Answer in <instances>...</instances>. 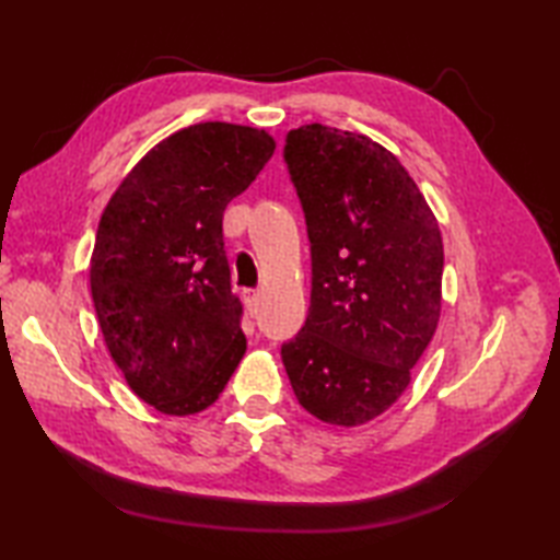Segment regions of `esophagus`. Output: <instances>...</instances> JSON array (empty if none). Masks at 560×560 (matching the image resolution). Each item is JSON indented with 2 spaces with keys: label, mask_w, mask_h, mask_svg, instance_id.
<instances>
[{
  "label": "esophagus",
  "mask_w": 560,
  "mask_h": 560,
  "mask_svg": "<svg viewBox=\"0 0 560 560\" xmlns=\"http://www.w3.org/2000/svg\"><path fill=\"white\" fill-rule=\"evenodd\" d=\"M257 291L255 289H243V301H245V305H247V311H255V305H257Z\"/></svg>",
  "instance_id": "obj_1"
}]
</instances>
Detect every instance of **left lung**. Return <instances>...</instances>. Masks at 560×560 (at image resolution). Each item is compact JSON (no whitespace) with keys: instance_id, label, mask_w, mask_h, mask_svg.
<instances>
[{"instance_id":"1","label":"left lung","mask_w":560,"mask_h":560,"mask_svg":"<svg viewBox=\"0 0 560 560\" xmlns=\"http://www.w3.org/2000/svg\"><path fill=\"white\" fill-rule=\"evenodd\" d=\"M283 159L305 211L313 291L281 361L305 411L363 425L401 397L435 335L443 237L413 177L371 137L303 125Z\"/></svg>"}]
</instances>
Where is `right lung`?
<instances>
[{
  "mask_svg": "<svg viewBox=\"0 0 560 560\" xmlns=\"http://www.w3.org/2000/svg\"><path fill=\"white\" fill-rule=\"evenodd\" d=\"M265 129L199 122L159 141L115 189L91 255V295L115 365L168 416L219 399L245 355L223 211L271 159Z\"/></svg>",
  "mask_w": 560,
  "mask_h": 560,
  "instance_id": "add662e5",
  "label": "right lung"
}]
</instances>
